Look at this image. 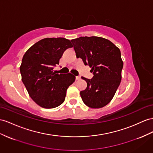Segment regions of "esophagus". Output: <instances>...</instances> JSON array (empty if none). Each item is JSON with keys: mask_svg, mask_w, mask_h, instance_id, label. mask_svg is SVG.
<instances>
[{"mask_svg": "<svg viewBox=\"0 0 153 153\" xmlns=\"http://www.w3.org/2000/svg\"><path fill=\"white\" fill-rule=\"evenodd\" d=\"M76 78L77 80H79V79H81V77H80V76H76Z\"/></svg>", "mask_w": 153, "mask_h": 153, "instance_id": "34e87169", "label": "esophagus"}]
</instances>
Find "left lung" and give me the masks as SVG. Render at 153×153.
Returning a JSON list of instances; mask_svg holds the SVG:
<instances>
[{
  "mask_svg": "<svg viewBox=\"0 0 153 153\" xmlns=\"http://www.w3.org/2000/svg\"><path fill=\"white\" fill-rule=\"evenodd\" d=\"M76 57L92 68V79L81 77L87 83L80 92L83 103L92 108L103 107L111 102L121 80L123 62L120 49L107 39L81 37L71 40Z\"/></svg>",
  "mask_w": 153,
  "mask_h": 153,
  "instance_id": "1",
  "label": "left lung"
}]
</instances>
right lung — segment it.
I'll list each match as a JSON object with an SVG mask.
<instances>
[{
	"label": "right lung",
	"mask_w": 153,
	"mask_h": 153,
	"mask_svg": "<svg viewBox=\"0 0 153 153\" xmlns=\"http://www.w3.org/2000/svg\"><path fill=\"white\" fill-rule=\"evenodd\" d=\"M72 47L71 42L65 38H45L35 43L23 56L20 66L22 83L40 107L53 108L64 102L67 88L76 76L70 73L56 74L53 70L65 51Z\"/></svg>",
	"instance_id": "add662e5"
}]
</instances>
